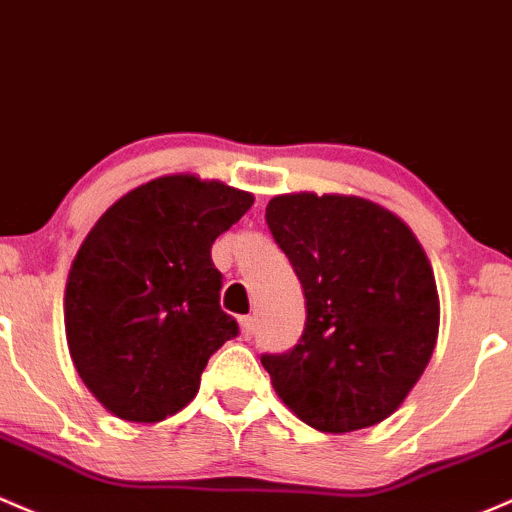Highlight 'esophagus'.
I'll return each instance as SVG.
<instances>
[{
	"mask_svg": "<svg viewBox=\"0 0 512 512\" xmlns=\"http://www.w3.org/2000/svg\"><path fill=\"white\" fill-rule=\"evenodd\" d=\"M240 336L245 338V341H250V338L255 336V319H252V316H242L240 319Z\"/></svg>",
	"mask_w": 512,
	"mask_h": 512,
	"instance_id": "1",
	"label": "esophagus"
}]
</instances>
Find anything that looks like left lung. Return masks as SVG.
<instances>
[{
	"label": "left lung",
	"instance_id": "obj_1",
	"mask_svg": "<svg viewBox=\"0 0 512 512\" xmlns=\"http://www.w3.org/2000/svg\"><path fill=\"white\" fill-rule=\"evenodd\" d=\"M265 220L306 299L297 346L262 355L274 392L319 432L383 422L437 346L439 294L422 245L405 220L360 196L284 193Z\"/></svg>",
	"mask_w": 512,
	"mask_h": 512
}]
</instances>
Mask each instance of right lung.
Here are the masks:
<instances>
[{"label": "right lung", "mask_w": 512, "mask_h": 512, "mask_svg": "<svg viewBox=\"0 0 512 512\" xmlns=\"http://www.w3.org/2000/svg\"><path fill=\"white\" fill-rule=\"evenodd\" d=\"M252 193L171 174L100 215L68 272L66 338L80 380L127 422H161L196 397L208 358L238 336L220 309L211 247Z\"/></svg>", "instance_id": "right-lung-1"}]
</instances>
